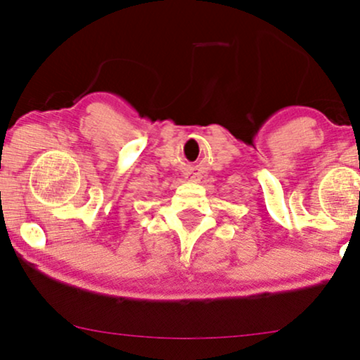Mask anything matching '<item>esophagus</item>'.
<instances>
[{
    "label": "esophagus",
    "instance_id": "1",
    "mask_svg": "<svg viewBox=\"0 0 360 360\" xmlns=\"http://www.w3.org/2000/svg\"><path fill=\"white\" fill-rule=\"evenodd\" d=\"M193 179H195V176H193ZM195 181H197V180H195Z\"/></svg>",
    "mask_w": 360,
    "mask_h": 360
}]
</instances>
